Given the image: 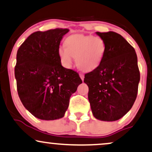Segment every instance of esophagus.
<instances>
[{
  "label": "esophagus",
  "mask_w": 152,
  "mask_h": 152,
  "mask_svg": "<svg viewBox=\"0 0 152 152\" xmlns=\"http://www.w3.org/2000/svg\"><path fill=\"white\" fill-rule=\"evenodd\" d=\"M79 75H80V78H81V80H83H83H84V75L83 74H80Z\"/></svg>",
  "instance_id": "1"
}]
</instances>
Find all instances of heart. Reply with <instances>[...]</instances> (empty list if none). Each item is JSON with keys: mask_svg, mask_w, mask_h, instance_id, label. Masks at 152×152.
I'll return each mask as SVG.
<instances>
[{"mask_svg": "<svg viewBox=\"0 0 152 152\" xmlns=\"http://www.w3.org/2000/svg\"><path fill=\"white\" fill-rule=\"evenodd\" d=\"M65 46L58 48L61 62L66 68L72 66L74 57L76 65L83 72H91L101 64L106 44L99 36L74 34L65 40Z\"/></svg>", "mask_w": 152, "mask_h": 152, "instance_id": "heart-1", "label": "heart"}]
</instances>
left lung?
I'll return each instance as SVG.
<instances>
[{"label":"left lung","instance_id":"8db88e82","mask_svg":"<svg viewBox=\"0 0 152 152\" xmlns=\"http://www.w3.org/2000/svg\"><path fill=\"white\" fill-rule=\"evenodd\" d=\"M106 44L98 67L85 74L89 99L95 118L115 121L126 115L135 102L140 74L135 49L120 34L96 32Z\"/></svg>","mask_w":152,"mask_h":152}]
</instances>
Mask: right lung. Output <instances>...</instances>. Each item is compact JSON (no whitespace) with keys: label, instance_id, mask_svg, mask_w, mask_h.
I'll return each mask as SVG.
<instances>
[{"label":"right lung","instance_id":"obj_1","mask_svg":"<svg viewBox=\"0 0 152 152\" xmlns=\"http://www.w3.org/2000/svg\"><path fill=\"white\" fill-rule=\"evenodd\" d=\"M68 28L36 31L17 53L15 76L24 107L41 120L62 118L71 95L82 80L77 72L62 66L58 48Z\"/></svg>","mask_w":152,"mask_h":152}]
</instances>
